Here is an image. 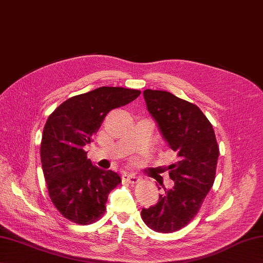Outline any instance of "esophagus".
<instances>
[{
    "mask_svg": "<svg viewBox=\"0 0 263 263\" xmlns=\"http://www.w3.org/2000/svg\"><path fill=\"white\" fill-rule=\"evenodd\" d=\"M122 179L124 180V181H126V182H129V183H132V184H134V183H137L138 181H139V178L136 176V174H133V173H124L123 176H122Z\"/></svg>",
    "mask_w": 263,
    "mask_h": 263,
    "instance_id": "1",
    "label": "esophagus"
}]
</instances>
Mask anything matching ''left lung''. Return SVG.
Returning <instances> with one entry per match:
<instances>
[{"mask_svg": "<svg viewBox=\"0 0 263 263\" xmlns=\"http://www.w3.org/2000/svg\"><path fill=\"white\" fill-rule=\"evenodd\" d=\"M143 97L178 161L169 166L173 186L169 190L162 186L158 203L142 209L141 217L152 230L171 233L199 212L214 182L219 145L212 124L196 104L166 91L147 89Z\"/></svg>", "mask_w": 263, "mask_h": 263, "instance_id": "8db88e82", "label": "left lung"}]
</instances>
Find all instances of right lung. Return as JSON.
<instances>
[{
  "label": "right lung",
  "mask_w": 263,
  "mask_h": 263,
  "mask_svg": "<svg viewBox=\"0 0 263 263\" xmlns=\"http://www.w3.org/2000/svg\"><path fill=\"white\" fill-rule=\"evenodd\" d=\"M140 93L98 87L67 99L46 120L40 149L42 169L51 201L65 219L86 226L104 214L107 196L121 178L94 166L84 146L92 142L107 113L132 102Z\"/></svg>",
  "instance_id": "1"
}]
</instances>
